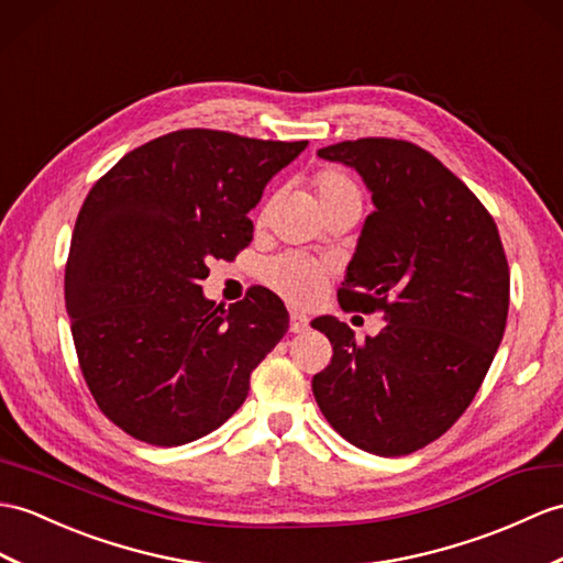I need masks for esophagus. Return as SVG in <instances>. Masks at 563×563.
<instances>
[{
    "label": "esophagus",
    "instance_id": "34e87169",
    "mask_svg": "<svg viewBox=\"0 0 563 563\" xmlns=\"http://www.w3.org/2000/svg\"><path fill=\"white\" fill-rule=\"evenodd\" d=\"M309 329V319L302 311H290V331L292 333H305Z\"/></svg>",
    "mask_w": 563,
    "mask_h": 563
}]
</instances>
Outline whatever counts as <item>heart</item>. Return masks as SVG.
I'll return each mask as SVG.
<instances>
[{
    "mask_svg": "<svg viewBox=\"0 0 563 563\" xmlns=\"http://www.w3.org/2000/svg\"><path fill=\"white\" fill-rule=\"evenodd\" d=\"M313 191L321 211L331 206H355L362 211V189L350 175L341 173L335 167H323L311 179ZM261 280L273 292L292 305H311L323 290L325 280H329V266L321 261H313L302 254H280L268 258L261 266Z\"/></svg>",
    "mask_w": 563,
    "mask_h": 563,
    "instance_id": "obj_1",
    "label": "heart"
}]
</instances>
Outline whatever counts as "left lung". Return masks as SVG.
<instances>
[{
	"label": "left lung",
	"mask_w": 563,
	"mask_h": 563,
	"mask_svg": "<svg viewBox=\"0 0 563 563\" xmlns=\"http://www.w3.org/2000/svg\"><path fill=\"white\" fill-rule=\"evenodd\" d=\"M319 155L355 167L376 206L338 302L382 311L386 325L357 341L343 321L313 319L333 345L313 398L352 446L408 455L446 434L485 382L511 297L504 244L477 196L410 141H341Z\"/></svg>",
	"instance_id": "8db88e82"
}]
</instances>
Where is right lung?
<instances>
[{"label":"right lung","instance_id":"right-lung-1","mask_svg":"<svg viewBox=\"0 0 563 563\" xmlns=\"http://www.w3.org/2000/svg\"><path fill=\"white\" fill-rule=\"evenodd\" d=\"M307 141L179 129L126 153L78 211L64 297L78 367L129 437L181 446L228 422L287 331L266 287L222 309L201 280L250 246L246 213Z\"/></svg>","mask_w":563,"mask_h":563}]
</instances>
